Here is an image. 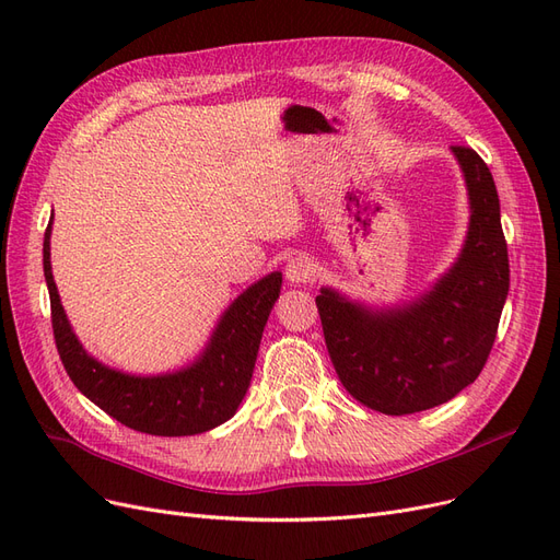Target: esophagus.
<instances>
[{"instance_id":"34e87169","label":"esophagus","mask_w":560,"mask_h":560,"mask_svg":"<svg viewBox=\"0 0 560 560\" xmlns=\"http://www.w3.org/2000/svg\"><path fill=\"white\" fill-rule=\"evenodd\" d=\"M313 276H315V270H313L311 259L301 257V254L299 257L290 259V264H287V268H284V278L290 280V284H306L313 280Z\"/></svg>"}]
</instances>
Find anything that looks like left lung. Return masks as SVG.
I'll list each match as a JSON object with an SVG mask.
<instances>
[{
	"mask_svg": "<svg viewBox=\"0 0 560 560\" xmlns=\"http://www.w3.org/2000/svg\"><path fill=\"white\" fill-rule=\"evenodd\" d=\"M469 226L446 273L399 306H366L322 287L315 303L343 387L369 409L406 416L446 404L477 381L510 292V257L493 175L477 151L451 147Z\"/></svg>",
	"mask_w": 560,
	"mask_h": 560,
	"instance_id": "1",
	"label": "left lung"
}]
</instances>
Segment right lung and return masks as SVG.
Segmentation results:
<instances>
[{
    "mask_svg": "<svg viewBox=\"0 0 560 560\" xmlns=\"http://www.w3.org/2000/svg\"><path fill=\"white\" fill-rule=\"evenodd\" d=\"M50 224L44 233L50 317L60 360L79 393L121 425L156 436H191L233 418L249 387L266 319L280 296V270L264 276L233 299L191 364L156 376L126 374L89 354L67 319L50 270Z\"/></svg>",
    "mask_w": 560,
    "mask_h": 560,
    "instance_id": "add662e5",
    "label": "right lung"
}]
</instances>
